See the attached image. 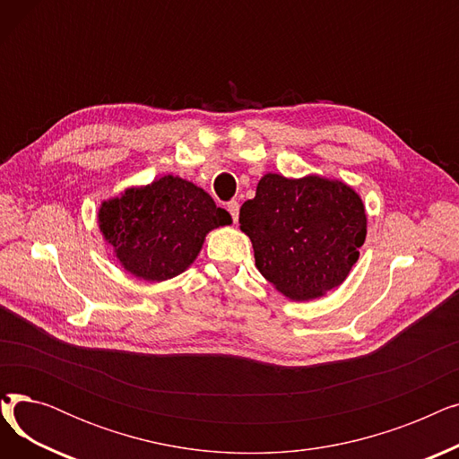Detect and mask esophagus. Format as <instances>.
<instances>
[{"instance_id": "obj_1", "label": "esophagus", "mask_w": 459, "mask_h": 459, "mask_svg": "<svg viewBox=\"0 0 459 459\" xmlns=\"http://www.w3.org/2000/svg\"><path fill=\"white\" fill-rule=\"evenodd\" d=\"M227 210H229V213L232 215L234 223H238V215H239V203H238V201H230V203L227 204Z\"/></svg>"}]
</instances>
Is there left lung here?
I'll return each instance as SVG.
<instances>
[{
	"label": "left lung",
	"instance_id": "8db88e82",
	"mask_svg": "<svg viewBox=\"0 0 459 459\" xmlns=\"http://www.w3.org/2000/svg\"><path fill=\"white\" fill-rule=\"evenodd\" d=\"M239 230L251 239L262 277L284 298L310 301L350 275L367 239V213L342 180L266 173L255 199L239 208Z\"/></svg>",
	"mask_w": 459,
	"mask_h": 459
}]
</instances>
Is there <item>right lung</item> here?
Masks as SVG:
<instances>
[{
    "instance_id": "1",
    "label": "right lung",
    "mask_w": 459,
    "mask_h": 459,
    "mask_svg": "<svg viewBox=\"0 0 459 459\" xmlns=\"http://www.w3.org/2000/svg\"><path fill=\"white\" fill-rule=\"evenodd\" d=\"M225 225H232L225 208H217L197 184L173 175L130 186L99 208V229L117 262L147 282L184 273L206 234Z\"/></svg>"
}]
</instances>
